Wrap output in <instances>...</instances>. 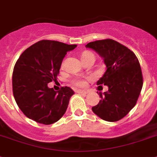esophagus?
Wrapping results in <instances>:
<instances>
[{"instance_id": "34e87169", "label": "esophagus", "mask_w": 157, "mask_h": 157, "mask_svg": "<svg viewBox=\"0 0 157 157\" xmlns=\"http://www.w3.org/2000/svg\"><path fill=\"white\" fill-rule=\"evenodd\" d=\"M76 93H80V94H82V95H86L87 93H88L86 91H85V90H77L76 91Z\"/></svg>"}]
</instances>
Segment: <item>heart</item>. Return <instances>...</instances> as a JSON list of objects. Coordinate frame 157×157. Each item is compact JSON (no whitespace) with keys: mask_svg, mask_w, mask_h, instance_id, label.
I'll return each mask as SVG.
<instances>
[{"mask_svg":"<svg viewBox=\"0 0 157 157\" xmlns=\"http://www.w3.org/2000/svg\"><path fill=\"white\" fill-rule=\"evenodd\" d=\"M94 56V55H93V52H89V51H85L81 55V58L86 57V56ZM89 79H90V77H89ZM72 83L77 87H84L86 85V80L82 78H75L72 80Z\"/></svg>","mask_w":157,"mask_h":157,"instance_id":"heart-1","label":"heart"}]
</instances>
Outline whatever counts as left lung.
I'll return each mask as SVG.
<instances>
[{"label":"left lung","mask_w":157,"mask_h":157,"mask_svg":"<svg viewBox=\"0 0 157 157\" xmlns=\"http://www.w3.org/2000/svg\"><path fill=\"white\" fill-rule=\"evenodd\" d=\"M85 47L103 58L106 71L97 85L109 88L107 92L99 93L101 100L92 110L104 121H119L135 106L142 89L139 60L129 48L111 39L90 42Z\"/></svg>","instance_id":"obj_1"}]
</instances>
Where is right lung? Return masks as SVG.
Masks as SVG:
<instances>
[{"label":"right lung","mask_w":157,"mask_h":157,"mask_svg":"<svg viewBox=\"0 0 157 157\" xmlns=\"http://www.w3.org/2000/svg\"><path fill=\"white\" fill-rule=\"evenodd\" d=\"M76 46L43 40L20 56L13 72V92L18 107L28 118L51 124L64 116L74 92L69 87L56 92L48 84L56 81L67 52Z\"/></svg>","instance_id":"right-lung-1"}]
</instances>
